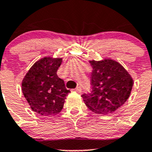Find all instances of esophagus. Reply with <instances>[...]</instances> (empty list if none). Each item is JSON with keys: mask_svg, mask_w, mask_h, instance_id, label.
<instances>
[{"mask_svg": "<svg viewBox=\"0 0 152 152\" xmlns=\"http://www.w3.org/2000/svg\"><path fill=\"white\" fill-rule=\"evenodd\" d=\"M75 91L78 92V93H80V92L82 91V89H81L80 87H76V88H75Z\"/></svg>", "mask_w": 152, "mask_h": 152, "instance_id": "esophagus-1", "label": "esophagus"}]
</instances>
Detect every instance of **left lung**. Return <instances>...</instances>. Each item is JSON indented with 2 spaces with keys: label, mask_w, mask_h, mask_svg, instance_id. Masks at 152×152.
Returning a JSON list of instances; mask_svg holds the SVG:
<instances>
[{
  "label": "left lung",
  "mask_w": 152,
  "mask_h": 152,
  "mask_svg": "<svg viewBox=\"0 0 152 152\" xmlns=\"http://www.w3.org/2000/svg\"><path fill=\"white\" fill-rule=\"evenodd\" d=\"M92 91L82 95L89 110L96 114L114 113L129 98L134 86L130 73L120 63L111 58L89 61Z\"/></svg>",
  "instance_id": "obj_1"
}]
</instances>
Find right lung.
Wrapping results in <instances>:
<instances>
[{"instance_id": "1", "label": "right lung", "mask_w": 152, "mask_h": 152, "mask_svg": "<svg viewBox=\"0 0 152 152\" xmlns=\"http://www.w3.org/2000/svg\"><path fill=\"white\" fill-rule=\"evenodd\" d=\"M61 63L62 58L44 57L34 64L22 79L25 99L31 110L41 115L58 114L70 92L57 75Z\"/></svg>"}]
</instances>
